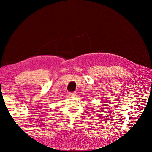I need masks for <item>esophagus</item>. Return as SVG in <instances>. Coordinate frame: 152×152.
<instances>
[{
  "label": "esophagus",
  "mask_w": 152,
  "mask_h": 152,
  "mask_svg": "<svg viewBox=\"0 0 152 152\" xmlns=\"http://www.w3.org/2000/svg\"><path fill=\"white\" fill-rule=\"evenodd\" d=\"M69 95H70V96H75V95H76V92H69Z\"/></svg>",
  "instance_id": "obj_1"
}]
</instances>
